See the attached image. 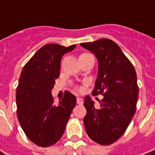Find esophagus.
<instances>
[{
    "label": "esophagus",
    "instance_id": "esophagus-1",
    "mask_svg": "<svg viewBox=\"0 0 155 155\" xmlns=\"http://www.w3.org/2000/svg\"><path fill=\"white\" fill-rule=\"evenodd\" d=\"M77 103L78 104H84V100L82 99V98H77Z\"/></svg>",
    "mask_w": 155,
    "mask_h": 155
}]
</instances>
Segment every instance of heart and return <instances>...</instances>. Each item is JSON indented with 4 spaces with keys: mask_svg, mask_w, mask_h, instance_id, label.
<instances>
[{
    "mask_svg": "<svg viewBox=\"0 0 155 155\" xmlns=\"http://www.w3.org/2000/svg\"><path fill=\"white\" fill-rule=\"evenodd\" d=\"M77 89H78V91H80V92L83 91V88H80V87H79V88H77Z\"/></svg>",
    "mask_w": 155,
    "mask_h": 155,
    "instance_id": "obj_1",
    "label": "heart"
}]
</instances>
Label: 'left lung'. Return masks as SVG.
<instances>
[{"label":"left lung","instance_id":"1","mask_svg":"<svg viewBox=\"0 0 155 155\" xmlns=\"http://www.w3.org/2000/svg\"><path fill=\"white\" fill-rule=\"evenodd\" d=\"M80 45L97 57L98 78L92 94L104 96L99 108L89 96L85 97V130L97 143L110 145L123 135L136 111L138 97L136 71L111 39H101Z\"/></svg>","mask_w":155,"mask_h":155}]
</instances>
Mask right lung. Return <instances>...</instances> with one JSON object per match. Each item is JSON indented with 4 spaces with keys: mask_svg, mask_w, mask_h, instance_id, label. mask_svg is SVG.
<instances>
[{
    "mask_svg": "<svg viewBox=\"0 0 155 155\" xmlns=\"http://www.w3.org/2000/svg\"><path fill=\"white\" fill-rule=\"evenodd\" d=\"M76 46L45 45L21 72L16 92L17 115L28 139L40 147H49L60 140L75 107V95L66 92L59 104H55L51 90L60 76L61 57Z\"/></svg>",
    "mask_w": 155,
    "mask_h": 155,
    "instance_id": "right-lung-1",
    "label": "right lung"
}]
</instances>
